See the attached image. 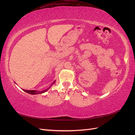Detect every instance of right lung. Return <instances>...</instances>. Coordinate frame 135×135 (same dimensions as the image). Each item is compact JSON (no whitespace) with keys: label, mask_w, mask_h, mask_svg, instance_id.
<instances>
[{"label":"right lung","mask_w":135,"mask_h":135,"mask_svg":"<svg viewBox=\"0 0 135 135\" xmlns=\"http://www.w3.org/2000/svg\"><path fill=\"white\" fill-rule=\"evenodd\" d=\"M54 82H55V81H54ZM50 88H48V89H46V90H44L43 91H36V90H25V89H23V90L25 92L31 94V95H36V94H40V93H42L46 92Z\"/></svg>","instance_id":"add662e5"}]
</instances>
